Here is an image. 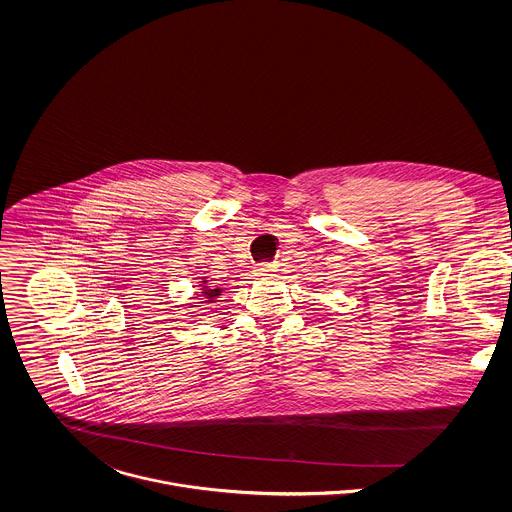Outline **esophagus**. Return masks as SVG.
I'll use <instances>...</instances> for the list:
<instances>
[{
    "mask_svg": "<svg viewBox=\"0 0 512 512\" xmlns=\"http://www.w3.org/2000/svg\"><path fill=\"white\" fill-rule=\"evenodd\" d=\"M260 276H264V274H268V272H272V264H260L258 266V270H256Z\"/></svg>",
    "mask_w": 512,
    "mask_h": 512,
    "instance_id": "obj_1",
    "label": "esophagus"
}]
</instances>
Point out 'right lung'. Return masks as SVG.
<instances>
[{
    "label": "right lung",
    "mask_w": 512,
    "mask_h": 512,
    "mask_svg": "<svg viewBox=\"0 0 512 512\" xmlns=\"http://www.w3.org/2000/svg\"><path fill=\"white\" fill-rule=\"evenodd\" d=\"M203 290H205V295L209 297V303H211V301H215V297L220 295V290H209V286H207V288H203ZM203 303H205V301H203Z\"/></svg>",
    "instance_id": "right-lung-1"
}]
</instances>
